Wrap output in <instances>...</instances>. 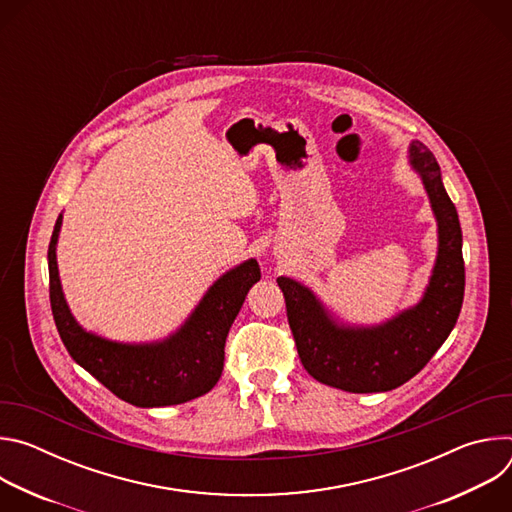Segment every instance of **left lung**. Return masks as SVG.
Segmentation results:
<instances>
[{"mask_svg":"<svg viewBox=\"0 0 512 512\" xmlns=\"http://www.w3.org/2000/svg\"><path fill=\"white\" fill-rule=\"evenodd\" d=\"M409 164L427 190L440 239L417 306L381 326L352 328L334 322L306 285L277 279L304 369L316 381L348 393L391 391L413 379L446 342L462 310L466 273L456 206L444 188L440 164L423 143H411Z\"/></svg>","mask_w":512,"mask_h":512,"instance_id":"obj_1","label":"left lung"}]
</instances>
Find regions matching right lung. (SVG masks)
I'll use <instances>...</instances> for the list:
<instances>
[{
    "mask_svg": "<svg viewBox=\"0 0 512 512\" xmlns=\"http://www.w3.org/2000/svg\"><path fill=\"white\" fill-rule=\"evenodd\" d=\"M62 214L48 245L50 306L58 334L81 367L119 399L135 407H166L208 393L223 375L227 334L261 279L255 259L227 271L206 291L192 316L170 338L152 344H121L83 330L72 318L58 277L56 241Z\"/></svg>",
    "mask_w": 512,
    "mask_h": 512,
    "instance_id": "add662e5",
    "label": "right lung"
}]
</instances>
